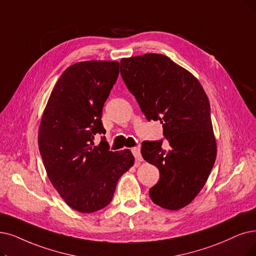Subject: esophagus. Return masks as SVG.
<instances>
[{
  "mask_svg": "<svg viewBox=\"0 0 256 256\" xmlns=\"http://www.w3.org/2000/svg\"><path fill=\"white\" fill-rule=\"evenodd\" d=\"M131 152H132V154L134 156V158H136V160H140V147L132 148V149H131Z\"/></svg>",
  "mask_w": 256,
  "mask_h": 256,
  "instance_id": "esophagus-1",
  "label": "esophagus"
}]
</instances>
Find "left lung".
<instances>
[{
  "label": "left lung",
  "mask_w": 256,
  "mask_h": 256,
  "mask_svg": "<svg viewBox=\"0 0 256 256\" xmlns=\"http://www.w3.org/2000/svg\"><path fill=\"white\" fill-rule=\"evenodd\" d=\"M120 74L148 120H160L162 140H144L140 153L160 170L149 190L152 202L178 210L205 186L216 158L210 104L198 80L164 54H147L120 60Z\"/></svg>",
  "instance_id": "8db88e82"
}]
</instances>
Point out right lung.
Segmentation results:
<instances>
[{
  "label": "right lung",
  "instance_id": "add662e5",
  "mask_svg": "<svg viewBox=\"0 0 256 256\" xmlns=\"http://www.w3.org/2000/svg\"><path fill=\"white\" fill-rule=\"evenodd\" d=\"M116 60H86L69 66L47 102L38 149L47 176L69 207L92 213L106 207L118 180L134 166L130 150L110 151L102 112L120 74Z\"/></svg>",
  "mask_w": 256,
  "mask_h": 256
}]
</instances>
